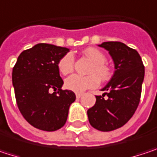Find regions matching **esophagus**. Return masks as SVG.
Masks as SVG:
<instances>
[{"label": "esophagus", "instance_id": "1", "mask_svg": "<svg viewBox=\"0 0 157 157\" xmlns=\"http://www.w3.org/2000/svg\"><path fill=\"white\" fill-rule=\"evenodd\" d=\"M82 94H76V98H81L82 97Z\"/></svg>", "mask_w": 157, "mask_h": 157}]
</instances>
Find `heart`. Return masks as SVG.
I'll list each match as a JSON object with an SVG mask.
<instances>
[{"mask_svg":"<svg viewBox=\"0 0 157 157\" xmlns=\"http://www.w3.org/2000/svg\"><path fill=\"white\" fill-rule=\"evenodd\" d=\"M83 54L93 63L89 69V75L81 76L74 75L65 80V87L75 93H82L85 90L93 89L98 86L100 80L107 81L111 78L112 72L110 67L105 63V55L96 48H87L83 51ZM58 70L63 75L73 73L75 67V58L71 53L63 55L58 62Z\"/></svg>","mask_w":157,"mask_h":157,"instance_id":"heart-1","label":"heart"}]
</instances>
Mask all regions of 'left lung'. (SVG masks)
I'll use <instances>...</instances> for the list:
<instances>
[{
  "label": "left lung",
  "mask_w": 157,
  "mask_h": 157,
  "mask_svg": "<svg viewBox=\"0 0 157 157\" xmlns=\"http://www.w3.org/2000/svg\"><path fill=\"white\" fill-rule=\"evenodd\" d=\"M99 46L109 52L115 71L109 82L103 88V91L107 93L95 96V105L88 109L87 114L94 128L109 132L124 125L137 109L144 66L137 51L123 43L105 42Z\"/></svg>",
  "instance_id": "obj_1"
}]
</instances>
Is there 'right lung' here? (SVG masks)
<instances>
[{
	"mask_svg": "<svg viewBox=\"0 0 157 157\" xmlns=\"http://www.w3.org/2000/svg\"><path fill=\"white\" fill-rule=\"evenodd\" d=\"M68 52L65 47L38 44L23 51L13 66V84L18 108L37 129L52 132L62 128L71 104L75 101L74 92L62 89L63 81L57 66Z\"/></svg>",
	"mask_w": 157,
	"mask_h": 157,
	"instance_id": "right-lung-1",
	"label": "right lung"
}]
</instances>
